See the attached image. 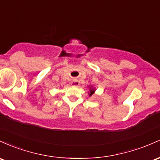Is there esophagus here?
Listing matches in <instances>:
<instances>
[{
	"label": "esophagus",
	"instance_id": "obj_1",
	"mask_svg": "<svg viewBox=\"0 0 160 160\" xmlns=\"http://www.w3.org/2000/svg\"><path fill=\"white\" fill-rule=\"evenodd\" d=\"M72 84L73 86H78L79 85V82L77 79H74L72 81Z\"/></svg>",
	"mask_w": 160,
	"mask_h": 160
}]
</instances>
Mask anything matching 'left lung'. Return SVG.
<instances>
[{
    "label": "left lung",
    "mask_w": 160,
    "mask_h": 160,
    "mask_svg": "<svg viewBox=\"0 0 160 160\" xmlns=\"http://www.w3.org/2000/svg\"><path fill=\"white\" fill-rule=\"evenodd\" d=\"M94 92H95V89H94V88H93L92 87L90 88V93H89V96H90V97L92 96V95L94 94Z\"/></svg>",
    "instance_id": "1"
}]
</instances>
